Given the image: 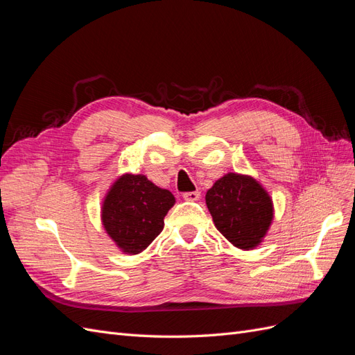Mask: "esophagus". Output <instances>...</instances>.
<instances>
[{
  "label": "esophagus",
  "instance_id": "obj_1",
  "mask_svg": "<svg viewBox=\"0 0 355 355\" xmlns=\"http://www.w3.org/2000/svg\"><path fill=\"white\" fill-rule=\"evenodd\" d=\"M200 191H192V192H184V200H187V201H197L198 198H200Z\"/></svg>",
  "mask_w": 355,
  "mask_h": 355
}]
</instances>
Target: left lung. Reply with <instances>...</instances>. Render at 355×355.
Segmentation results:
<instances>
[{
	"label": "left lung",
	"instance_id": "left-lung-1",
	"mask_svg": "<svg viewBox=\"0 0 355 355\" xmlns=\"http://www.w3.org/2000/svg\"><path fill=\"white\" fill-rule=\"evenodd\" d=\"M206 204L218 231L239 249L262 241L272 220V201L250 176L228 173L206 194Z\"/></svg>",
	"mask_w": 355,
	"mask_h": 355
}]
</instances>
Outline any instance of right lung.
<instances>
[{
	"label": "right lung",
	"mask_w": 355,
	"mask_h": 355,
	"mask_svg": "<svg viewBox=\"0 0 355 355\" xmlns=\"http://www.w3.org/2000/svg\"><path fill=\"white\" fill-rule=\"evenodd\" d=\"M175 197L144 175H124L106 196L102 222L106 232L125 253H141L164 228V216Z\"/></svg>",
	"instance_id": "obj_1"
}]
</instances>
